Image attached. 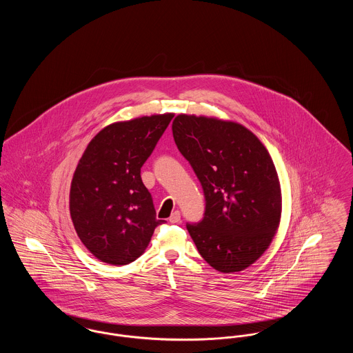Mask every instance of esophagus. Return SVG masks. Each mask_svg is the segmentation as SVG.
<instances>
[{
	"mask_svg": "<svg viewBox=\"0 0 353 353\" xmlns=\"http://www.w3.org/2000/svg\"><path fill=\"white\" fill-rule=\"evenodd\" d=\"M180 219H181L180 212H179V210H174V212L170 214V217H169V222H170V223H179Z\"/></svg>",
	"mask_w": 353,
	"mask_h": 353,
	"instance_id": "esophagus-1",
	"label": "esophagus"
}]
</instances>
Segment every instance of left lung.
<instances>
[{
  "label": "left lung",
  "mask_w": 353,
  "mask_h": 353,
  "mask_svg": "<svg viewBox=\"0 0 353 353\" xmlns=\"http://www.w3.org/2000/svg\"><path fill=\"white\" fill-rule=\"evenodd\" d=\"M174 143L203 189L205 216L186 225L202 258L221 272L248 269L269 249L282 216V190L272 159L245 125L177 115Z\"/></svg>",
  "instance_id": "1"
}]
</instances>
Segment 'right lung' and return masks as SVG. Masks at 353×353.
<instances>
[{"mask_svg":"<svg viewBox=\"0 0 353 353\" xmlns=\"http://www.w3.org/2000/svg\"><path fill=\"white\" fill-rule=\"evenodd\" d=\"M174 114L117 121L94 136L70 186V216L85 249L101 262L123 266L145 252L156 219L140 168Z\"/></svg>","mask_w":353,"mask_h":353,"instance_id":"1","label":"right lung"}]
</instances>
